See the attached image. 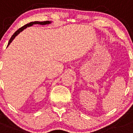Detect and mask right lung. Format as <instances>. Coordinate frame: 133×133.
<instances>
[{
  "instance_id": "right-lung-1",
  "label": "right lung",
  "mask_w": 133,
  "mask_h": 133,
  "mask_svg": "<svg viewBox=\"0 0 133 133\" xmlns=\"http://www.w3.org/2000/svg\"><path fill=\"white\" fill-rule=\"evenodd\" d=\"M49 23H51V22L49 21H42V22H40V21H34V22H30V23H28V24H25V25H24L23 26L21 27L20 28H19V29L17 30L16 31V32L14 33V34L12 35V36L11 37V38L10 39V40H9V42H8V46L10 44V43H11V42L13 41V39H14V38H15V36H17L18 34L20 33L21 32L22 30H23L24 29H25L26 28H27V26H30L33 25V24H42V25H43V24H49Z\"/></svg>"
}]
</instances>
